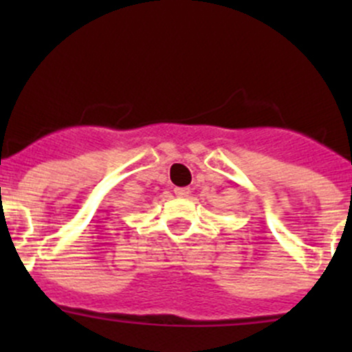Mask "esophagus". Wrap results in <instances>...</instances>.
<instances>
[{"mask_svg":"<svg viewBox=\"0 0 352 352\" xmlns=\"http://www.w3.org/2000/svg\"><path fill=\"white\" fill-rule=\"evenodd\" d=\"M190 194L189 187H177L175 189V196L177 197H187Z\"/></svg>","mask_w":352,"mask_h":352,"instance_id":"esophagus-1","label":"esophagus"}]
</instances>
